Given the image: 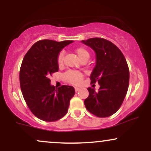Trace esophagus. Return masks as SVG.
<instances>
[{"label": "esophagus", "mask_w": 151, "mask_h": 151, "mask_svg": "<svg viewBox=\"0 0 151 151\" xmlns=\"http://www.w3.org/2000/svg\"><path fill=\"white\" fill-rule=\"evenodd\" d=\"M74 89H75V91H78L80 90V88L78 87V86H75V87H74Z\"/></svg>", "instance_id": "1"}]
</instances>
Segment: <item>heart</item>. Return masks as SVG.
<instances>
[{
	"mask_svg": "<svg viewBox=\"0 0 151 151\" xmlns=\"http://www.w3.org/2000/svg\"><path fill=\"white\" fill-rule=\"evenodd\" d=\"M75 52L77 53L78 58H79L81 61L84 60V59H89V52L86 49H84V48L78 47L76 49ZM64 55H65V52L62 51L60 52L58 56V64L60 66L62 65V63H63ZM64 77H65L66 81L74 84H79L82 80V74L80 72H74V71H68V72H66L65 74Z\"/></svg>",
	"mask_w": 151,
	"mask_h": 151,
	"instance_id": "heart-1",
	"label": "heart"
}]
</instances>
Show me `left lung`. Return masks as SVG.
Here are the masks:
<instances>
[{
  "label": "left lung",
  "mask_w": 151,
  "mask_h": 151,
  "mask_svg": "<svg viewBox=\"0 0 151 151\" xmlns=\"http://www.w3.org/2000/svg\"><path fill=\"white\" fill-rule=\"evenodd\" d=\"M81 42L96 55V65L91 72V83L98 81V91L87 88L89 96L84 100L86 109L98 117H108L119 110L129 84V70L121 51L114 43L103 38H90Z\"/></svg>",
  "instance_id": "1"
}]
</instances>
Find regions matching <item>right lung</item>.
Segmentation results:
<instances>
[{
    "instance_id": "right-lung-1",
    "label": "right lung",
    "mask_w": 151,
    "mask_h": 151,
    "mask_svg": "<svg viewBox=\"0 0 151 151\" xmlns=\"http://www.w3.org/2000/svg\"><path fill=\"white\" fill-rule=\"evenodd\" d=\"M72 42L40 40L31 47L22 60L20 70L22 96L32 113L42 121H58L68 111L75 90L67 85L55 89L50 84V76L58 72L59 53Z\"/></svg>"
}]
</instances>
